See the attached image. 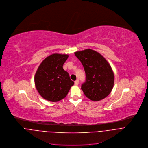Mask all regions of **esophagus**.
I'll return each mask as SVG.
<instances>
[{"label": "esophagus", "instance_id": "obj_1", "mask_svg": "<svg viewBox=\"0 0 148 148\" xmlns=\"http://www.w3.org/2000/svg\"><path fill=\"white\" fill-rule=\"evenodd\" d=\"M79 80H78V79L76 80L75 82V86H77V85L79 84Z\"/></svg>", "mask_w": 148, "mask_h": 148}]
</instances>
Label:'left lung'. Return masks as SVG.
Segmentation results:
<instances>
[{
	"mask_svg": "<svg viewBox=\"0 0 148 148\" xmlns=\"http://www.w3.org/2000/svg\"><path fill=\"white\" fill-rule=\"evenodd\" d=\"M75 55L82 64L86 75L81 87L84 95L94 101L108 96L114 86V75L104 57L91 49L75 52Z\"/></svg>",
	"mask_w": 148,
	"mask_h": 148,
	"instance_id": "8db88e82",
	"label": "left lung"
}]
</instances>
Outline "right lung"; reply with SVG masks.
I'll list each match as a JSON object with an SVG mask.
<instances>
[{"instance_id": "1", "label": "right lung", "mask_w": 148, "mask_h": 148, "mask_svg": "<svg viewBox=\"0 0 148 148\" xmlns=\"http://www.w3.org/2000/svg\"><path fill=\"white\" fill-rule=\"evenodd\" d=\"M67 54L53 53L45 58L38 66L34 76L35 86L44 99L56 102L64 99L74 82L63 69Z\"/></svg>"}]
</instances>
